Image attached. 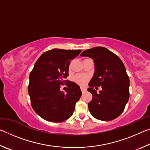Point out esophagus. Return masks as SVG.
<instances>
[{"mask_svg":"<svg viewBox=\"0 0 150 150\" xmlns=\"http://www.w3.org/2000/svg\"><path fill=\"white\" fill-rule=\"evenodd\" d=\"M81 91H82V93H84V92H85L86 91H87V88H86L85 87H81Z\"/></svg>","mask_w":150,"mask_h":150,"instance_id":"34e87169","label":"esophagus"}]
</instances>
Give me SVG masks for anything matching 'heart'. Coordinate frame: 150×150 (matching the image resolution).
<instances>
[{
	"label": "heart",
	"instance_id": "heart-1",
	"mask_svg": "<svg viewBox=\"0 0 150 150\" xmlns=\"http://www.w3.org/2000/svg\"><path fill=\"white\" fill-rule=\"evenodd\" d=\"M88 79V76L85 75H77L74 78V81L76 83H78V84L83 85H85L86 83L87 82Z\"/></svg>",
	"mask_w": 150,
	"mask_h": 150
}]
</instances>
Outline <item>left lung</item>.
Returning <instances> with one entry per match:
<instances>
[{"label":"left lung","mask_w":150,"mask_h":150,"mask_svg":"<svg viewBox=\"0 0 150 150\" xmlns=\"http://www.w3.org/2000/svg\"><path fill=\"white\" fill-rule=\"evenodd\" d=\"M81 56L91 57L95 63V73L87 89L93 95L88 105L91 114L98 120H114L122 113L130 95V80L124 65L117 55L103 47L86 50ZM100 86L102 90L97 93L93 88Z\"/></svg>","instance_id":"left-lung-1"}]
</instances>
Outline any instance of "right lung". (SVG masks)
<instances>
[{
    "label": "right lung",
    "mask_w": 150,
    "mask_h": 150,
    "mask_svg": "<svg viewBox=\"0 0 150 150\" xmlns=\"http://www.w3.org/2000/svg\"><path fill=\"white\" fill-rule=\"evenodd\" d=\"M81 50L53 49L44 52L30 72L28 93L34 111L43 119L61 122L72 116L82 92L79 86L65 79L69 75L71 60ZM69 82L66 93L60 86Z\"/></svg>",
    "instance_id": "obj_1"
}]
</instances>
